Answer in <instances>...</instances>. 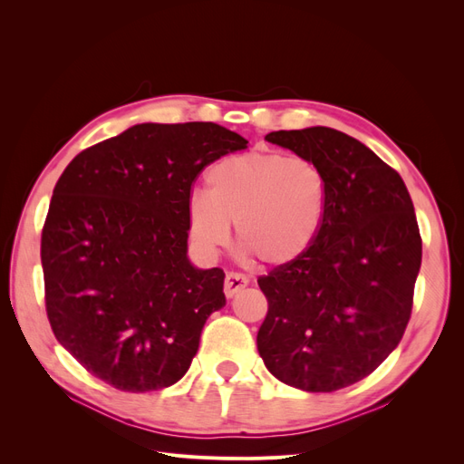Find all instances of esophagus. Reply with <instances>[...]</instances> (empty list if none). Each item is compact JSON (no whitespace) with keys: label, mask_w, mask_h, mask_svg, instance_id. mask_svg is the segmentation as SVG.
Listing matches in <instances>:
<instances>
[{"label":"esophagus","mask_w":464,"mask_h":464,"mask_svg":"<svg viewBox=\"0 0 464 464\" xmlns=\"http://www.w3.org/2000/svg\"><path fill=\"white\" fill-rule=\"evenodd\" d=\"M247 283H249V280L242 273L230 271V273H227V276H224V294H227V298H232L236 292H240L242 288H246Z\"/></svg>","instance_id":"esophagus-1"}]
</instances>
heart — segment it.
<instances>
[{
	"instance_id": "1",
	"label": "heart",
	"mask_w": 464,
	"mask_h": 464,
	"mask_svg": "<svg viewBox=\"0 0 464 464\" xmlns=\"http://www.w3.org/2000/svg\"><path fill=\"white\" fill-rule=\"evenodd\" d=\"M205 191L188 205L189 232L213 254L228 244L230 224L237 247L261 266H285L307 254L327 213V178L307 157L244 152L217 162Z\"/></svg>"
}]
</instances>
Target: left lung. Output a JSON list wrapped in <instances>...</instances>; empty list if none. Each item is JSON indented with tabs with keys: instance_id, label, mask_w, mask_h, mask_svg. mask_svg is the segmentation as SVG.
<instances>
[{
	"instance_id": "8db88e82",
	"label": "left lung",
	"mask_w": 464,
	"mask_h": 464,
	"mask_svg": "<svg viewBox=\"0 0 464 464\" xmlns=\"http://www.w3.org/2000/svg\"><path fill=\"white\" fill-rule=\"evenodd\" d=\"M265 139L317 162L329 201L307 254L257 278L269 304L257 350L283 383L331 392L368 377L409 325L422 263L414 205L399 172L343 131Z\"/></svg>"
}]
</instances>
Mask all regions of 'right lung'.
Instances as JSON below:
<instances>
[{"label": "right lung", "instance_id": "right-lung-1", "mask_svg": "<svg viewBox=\"0 0 464 464\" xmlns=\"http://www.w3.org/2000/svg\"><path fill=\"white\" fill-rule=\"evenodd\" d=\"M247 141L213 121L141 123L67 164L40 240L52 331L120 391L174 385L207 317L227 304L224 271L188 259V205L205 166Z\"/></svg>", "mask_w": 464, "mask_h": 464}]
</instances>
